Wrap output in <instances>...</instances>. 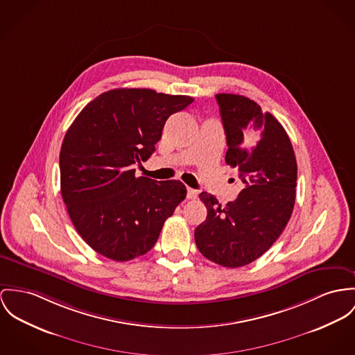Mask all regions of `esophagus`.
Here are the masks:
<instances>
[{
    "mask_svg": "<svg viewBox=\"0 0 355 355\" xmlns=\"http://www.w3.org/2000/svg\"><path fill=\"white\" fill-rule=\"evenodd\" d=\"M197 191H194V189H191V188H188V193H187V197L189 198V200H196L197 198Z\"/></svg>",
    "mask_w": 355,
    "mask_h": 355,
    "instance_id": "esophagus-1",
    "label": "esophagus"
}]
</instances>
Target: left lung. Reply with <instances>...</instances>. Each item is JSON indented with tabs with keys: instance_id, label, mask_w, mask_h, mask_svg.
<instances>
[{
	"instance_id": "8db88e82",
	"label": "left lung",
	"mask_w": 355,
	"mask_h": 355,
	"mask_svg": "<svg viewBox=\"0 0 355 355\" xmlns=\"http://www.w3.org/2000/svg\"><path fill=\"white\" fill-rule=\"evenodd\" d=\"M227 137L225 164L243 184L235 201L221 207L202 191L208 215L194 231L200 252L224 268H241L265 254L292 216L297 164L284 127L269 112L239 94H216Z\"/></svg>"
}]
</instances>
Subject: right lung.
<instances>
[{
	"label": "right lung",
	"instance_id": "add662e5",
	"mask_svg": "<svg viewBox=\"0 0 355 355\" xmlns=\"http://www.w3.org/2000/svg\"><path fill=\"white\" fill-rule=\"evenodd\" d=\"M193 103L151 89H113L90 101L67 130L60 191L77 232L98 254L125 262L150 251L187 197L181 181L137 177L166 120Z\"/></svg>",
	"mask_w": 355,
	"mask_h": 355
}]
</instances>
